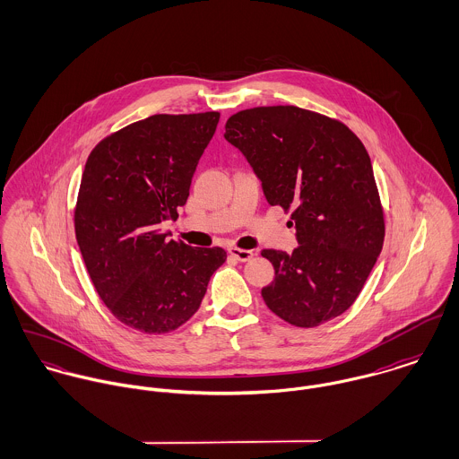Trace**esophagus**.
<instances>
[{"label":"esophagus","instance_id":"obj_1","mask_svg":"<svg viewBox=\"0 0 459 459\" xmlns=\"http://www.w3.org/2000/svg\"><path fill=\"white\" fill-rule=\"evenodd\" d=\"M228 253H230L235 260H238V262H249V260L255 256L253 251H249V249H238V247H230Z\"/></svg>","mask_w":459,"mask_h":459}]
</instances>
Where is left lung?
<instances>
[{"label": "left lung", "mask_w": 459, "mask_h": 459, "mask_svg": "<svg viewBox=\"0 0 459 459\" xmlns=\"http://www.w3.org/2000/svg\"><path fill=\"white\" fill-rule=\"evenodd\" d=\"M268 204L291 210L299 247L263 249L275 277L262 290L272 313L297 327L342 315L380 256L385 224L371 159L344 124L297 106L255 108L226 122Z\"/></svg>", "instance_id": "left-lung-1"}]
</instances>
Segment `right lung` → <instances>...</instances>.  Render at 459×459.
<instances>
[{
  "label": "right lung",
  "mask_w": 459,
  "mask_h": 459,
  "mask_svg": "<svg viewBox=\"0 0 459 459\" xmlns=\"http://www.w3.org/2000/svg\"><path fill=\"white\" fill-rule=\"evenodd\" d=\"M219 113L153 115L102 139L90 153L75 206V238L91 282L126 325L166 333L201 306L221 247L168 240Z\"/></svg>",
  "instance_id": "add662e5"
}]
</instances>
